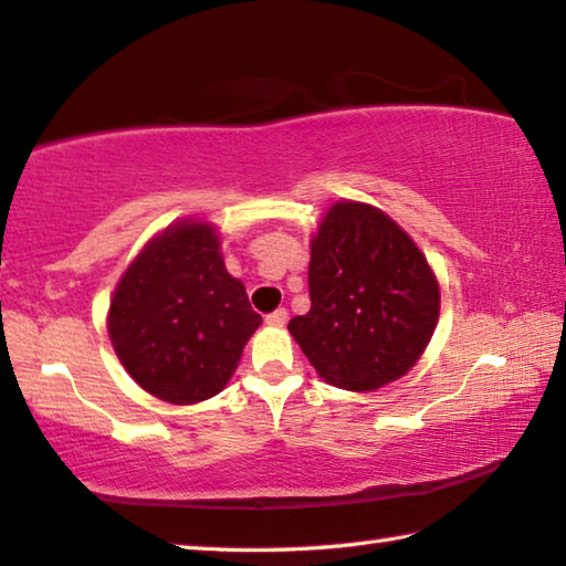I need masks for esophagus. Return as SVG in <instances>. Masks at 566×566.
<instances>
[{
    "mask_svg": "<svg viewBox=\"0 0 566 566\" xmlns=\"http://www.w3.org/2000/svg\"><path fill=\"white\" fill-rule=\"evenodd\" d=\"M285 321H289V311H285V308H275L273 313H268V316H265L268 326H283Z\"/></svg>",
    "mask_w": 566,
    "mask_h": 566,
    "instance_id": "34e87169",
    "label": "esophagus"
}]
</instances>
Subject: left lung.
<instances>
[{
  "label": "left lung",
  "mask_w": 566,
  "mask_h": 566,
  "mask_svg": "<svg viewBox=\"0 0 566 566\" xmlns=\"http://www.w3.org/2000/svg\"><path fill=\"white\" fill-rule=\"evenodd\" d=\"M311 311L289 332L321 377L371 392L415 367L438 326L428 260L377 207L338 202L311 242Z\"/></svg>",
  "instance_id": "8db88e82"
}]
</instances>
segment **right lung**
<instances>
[{
    "label": "right lung",
    "instance_id": "right-lung-1",
    "mask_svg": "<svg viewBox=\"0 0 566 566\" xmlns=\"http://www.w3.org/2000/svg\"><path fill=\"white\" fill-rule=\"evenodd\" d=\"M263 324L224 271L207 222H179L144 248L113 293L108 334L146 392L174 405L214 397Z\"/></svg>",
    "mask_w": 566,
    "mask_h": 566
}]
</instances>
